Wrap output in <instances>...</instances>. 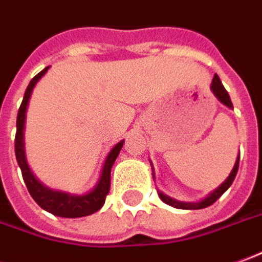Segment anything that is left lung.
<instances>
[{"label":"left lung","instance_id":"8db88e82","mask_svg":"<svg viewBox=\"0 0 262 262\" xmlns=\"http://www.w3.org/2000/svg\"><path fill=\"white\" fill-rule=\"evenodd\" d=\"M211 91H212V94L215 95V98H217L221 104H224L225 107H228L232 110V102H231L230 95L227 93V90L224 88V85H223V82H221V79H220V77H218L217 74L214 75L212 82H211ZM238 164H239V155L237 157L235 164H234V167L231 169L230 176L227 177V180H225L224 183L221 184L220 187H217L215 189H212L208 195L204 196L201 200H198V201H192V203L178 201V200H174V198H171V196L165 195L161 191H158V195H160V198H161L164 203L168 204L171 207H174V208H180V210H201V208H205V207H210L211 204L215 203L218 198L223 195L225 191L231 187V184H232L234 178L237 176ZM151 167H152V164H151ZM152 176H154V167H152Z\"/></svg>","mask_w":262,"mask_h":262}]
</instances>
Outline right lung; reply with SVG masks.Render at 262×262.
<instances>
[{"mask_svg": "<svg viewBox=\"0 0 262 262\" xmlns=\"http://www.w3.org/2000/svg\"><path fill=\"white\" fill-rule=\"evenodd\" d=\"M50 67L44 68L39 74H37L34 78L30 81L24 94V98L21 102V107L17 115V134H15V157L17 162L23 172V178L30 191V194L34 198V201L42 208V210L51 212L57 217L62 218H79L91 215L94 212L100 210L105 203V196L110 191V183H111V168L117 157L120 154L121 148L124 145V140L117 142L111 151L105 157V161L101 168L100 178L97 184L94 185L85 194H71L67 191H59V189H52L47 187L34 176V172L28 165L27 155H25V142H24V131H25V120H27V108L30 104V98L37 85V82L44 77Z\"/></svg>", "mask_w": 262, "mask_h": 262, "instance_id": "obj_1", "label": "right lung"}]
</instances>
